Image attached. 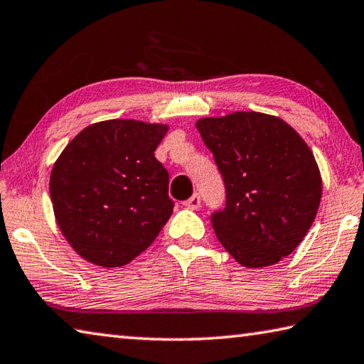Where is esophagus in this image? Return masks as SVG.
<instances>
[{
  "instance_id": "34e87169",
  "label": "esophagus",
  "mask_w": 364,
  "mask_h": 364,
  "mask_svg": "<svg viewBox=\"0 0 364 364\" xmlns=\"http://www.w3.org/2000/svg\"><path fill=\"white\" fill-rule=\"evenodd\" d=\"M184 207L191 208V210H197V208L200 207V196L199 194H194L193 197H189L188 200L183 202Z\"/></svg>"
}]
</instances>
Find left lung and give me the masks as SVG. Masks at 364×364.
<instances>
[{
    "label": "left lung",
    "mask_w": 364,
    "mask_h": 364,
    "mask_svg": "<svg viewBox=\"0 0 364 364\" xmlns=\"http://www.w3.org/2000/svg\"><path fill=\"white\" fill-rule=\"evenodd\" d=\"M213 154L226 205L212 226L242 267L278 263L304 241L321 200V175L300 134L278 117L234 112L196 123Z\"/></svg>",
    "instance_id": "8db88e82"
}]
</instances>
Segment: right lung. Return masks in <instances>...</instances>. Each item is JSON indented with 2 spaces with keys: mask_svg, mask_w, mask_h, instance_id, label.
<instances>
[{
  "mask_svg": "<svg viewBox=\"0 0 364 364\" xmlns=\"http://www.w3.org/2000/svg\"><path fill=\"white\" fill-rule=\"evenodd\" d=\"M167 125L106 120L86 127L54 164L49 193L64 237L85 260L123 267L173 212L168 171L154 156Z\"/></svg>",
  "mask_w": 364,
  "mask_h": 364,
  "instance_id": "add662e5",
  "label": "right lung"
}]
</instances>
